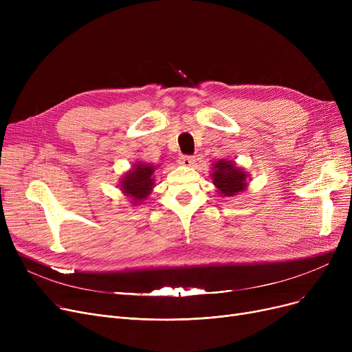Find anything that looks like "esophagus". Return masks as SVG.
Wrapping results in <instances>:
<instances>
[{"label":"esophagus","mask_w":352,"mask_h":352,"mask_svg":"<svg viewBox=\"0 0 352 352\" xmlns=\"http://www.w3.org/2000/svg\"><path fill=\"white\" fill-rule=\"evenodd\" d=\"M178 162L184 166H192L195 164V158L191 157V155H181L178 158Z\"/></svg>","instance_id":"esophagus-1"}]
</instances>
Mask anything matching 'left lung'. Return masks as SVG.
I'll return each mask as SVG.
<instances>
[{
	"mask_svg": "<svg viewBox=\"0 0 352 352\" xmlns=\"http://www.w3.org/2000/svg\"><path fill=\"white\" fill-rule=\"evenodd\" d=\"M211 174L218 194L223 197H234L247 188V173L228 160H219L212 164Z\"/></svg>",
	"mask_w": 352,
	"mask_h": 352,
	"instance_id": "8db88e82",
	"label": "left lung"
}]
</instances>
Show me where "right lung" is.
I'll use <instances>...</instances> for the list:
<instances>
[{"label":"right lung","instance_id":"obj_1","mask_svg":"<svg viewBox=\"0 0 352 352\" xmlns=\"http://www.w3.org/2000/svg\"><path fill=\"white\" fill-rule=\"evenodd\" d=\"M155 165L137 162L125 175H122L121 191L133 199V204H141L151 194L154 187Z\"/></svg>","mask_w":352,"mask_h":352}]
</instances>
